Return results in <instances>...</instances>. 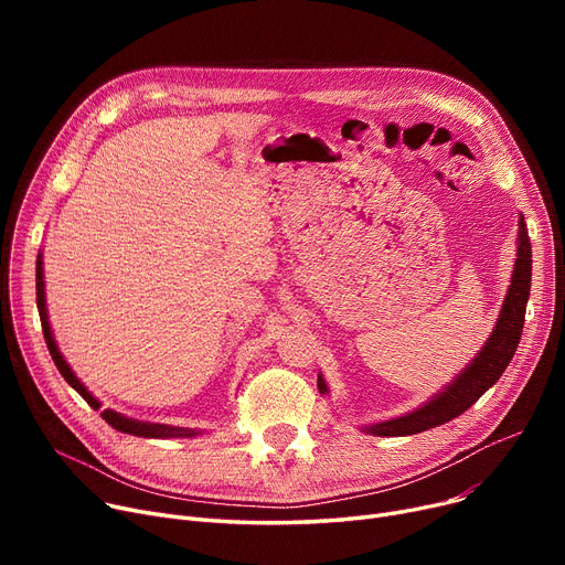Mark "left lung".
Wrapping results in <instances>:
<instances>
[{
  "instance_id": "8db88e82",
  "label": "left lung",
  "mask_w": 565,
  "mask_h": 565,
  "mask_svg": "<svg viewBox=\"0 0 565 565\" xmlns=\"http://www.w3.org/2000/svg\"><path fill=\"white\" fill-rule=\"evenodd\" d=\"M518 258L511 275V286L503 298L499 318L494 322V330L486 345L441 392H437L430 401H426L422 407L412 409L403 417L366 424L362 426L364 433L377 435V437H405L417 435L424 430H430L435 426L447 424L462 412H467L473 403H477L492 384L501 377L511 364L513 354L518 350L522 328H524V311L529 302V288H531V243L524 224V215L518 220ZM318 392L328 394V384H324L322 375H318Z\"/></svg>"
}]
</instances>
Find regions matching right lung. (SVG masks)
Returning a JSON list of instances; mask_svg holds the SVG:
<instances>
[{"label": "right lung", "instance_id": "obj_1", "mask_svg": "<svg viewBox=\"0 0 565 565\" xmlns=\"http://www.w3.org/2000/svg\"><path fill=\"white\" fill-rule=\"evenodd\" d=\"M36 305H39V313H41V324H43V337L47 343V350L52 354V360L58 369V373L64 375V380L71 384V387L88 403L94 409H100V401L88 392L82 380L73 373V369L68 366V362L64 360V354L58 352V345L54 341L52 328H50V318H47V305H45V279H43V254H39L36 260ZM103 419L116 428L118 433H128V435H137V437H153V439H167V437H196L201 435V430L196 428H175V426H167V424H151V422H137L126 417L121 412H114V409H105L103 412Z\"/></svg>", "mask_w": 565, "mask_h": 565}]
</instances>
